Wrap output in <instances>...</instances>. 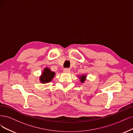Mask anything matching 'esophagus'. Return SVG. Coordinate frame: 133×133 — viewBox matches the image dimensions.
<instances>
[{
  "label": "esophagus",
  "instance_id": "1",
  "mask_svg": "<svg viewBox=\"0 0 133 133\" xmlns=\"http://www.w3.org/2000/svg\"><path fill=\"white\" fill-rule=\"evenodd\" d=\"M63 72L65 73H69L70 72V68H66L63 70Z\"/></svg>",
  "mask_w": 133,
  "mask_h": 133
}]
</instances>
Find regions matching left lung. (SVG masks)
<instances>
[{
    "label": "left lung",
    "mask_w": 133,
    "mask_h": 133,
    "mask_svg": "<svg viewBox=\"0 0 133 133\" xmlns=\"http://www.w3.org/2000/svg\"><path fill=\"white\" fill-rule=\"evenodd\" d=\"M85 78H86V76L85 75H83V76H81L80 77V79H81V82L82 83H83L84 82V81H85Z\"/></svg>",
    "instance_id": "obj_1"
}]
</instances>
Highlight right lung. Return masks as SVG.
<instances>
[{
	"label": "right lung",
	"instance_id": "add662e5",
	"mask_svg": "<svg viewBox=\"0 0 133 133\" xmlns=\"http://www.w3.org/2000/svg\"><path fill=\"white\" fill-rule=\"evenodd\" d=\"M55 73L52 72L49 68H45L44 70L42 75L40 77V81L42 83H46L51 81Z\"/></svg>",
	"mask_w": 133,
	"mask_h": 133
}]
</instances>
